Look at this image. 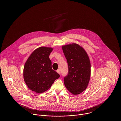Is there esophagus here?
<instances>
[{
	"instance_id": "obj_1",
	"label": "esophagus",
	"mask_w": 121,
	"mask_h": 121,
	"mask_svg": "<svg viewBox=\"0 0 121 121\" xmlns=\"http://www.w3.org/2000/svg\"><path fill=\"white\" fill-rule=\"evenodd\" d=\"M57 72L58 73V74H60V73H61V72H60V69H58L57 70Z\"/></svg>"
}]
</instances>
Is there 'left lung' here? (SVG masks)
I'll use <instances>...</instances> for the list:
<instances>
[{
	"label": "left lung",
	"mask_w": 121,
	"mask_h": 121,
	"mask_svg": "<svg viewBox=\"0 0 121 121\" xmlns=\"http://www.w3.org/2000/svg\"><path fill=\"white\" fill-rule=\"evenodd\" d=\"M68 64V75L64 78V83L69 92L79 94L88 86L91 76V63L84 49L72 43L62 47Z\"/></svg>",
	"instance_id": "1"
}]
</instances>
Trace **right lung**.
I'll use <instances>...</instances> for the list:
<instances>
[{
  "mask_svg": "<svg viewBox=\"0 0 121 121\" xmlns=\"http://www.w3.org/2000/svg\"><path fill=\"white\" fill-rule=\"evenodd\" d=\"M52 50L50 47L37 48L24 64V82L31 90L36 93H43L48 90L60 77L59 74L52 69V62L49 56Z\"/></svg>",
  "mask_w": 121,
  "mask_h": 121,
  "instance_id": "1",
  "label": "right lung"
}]
</instances>
